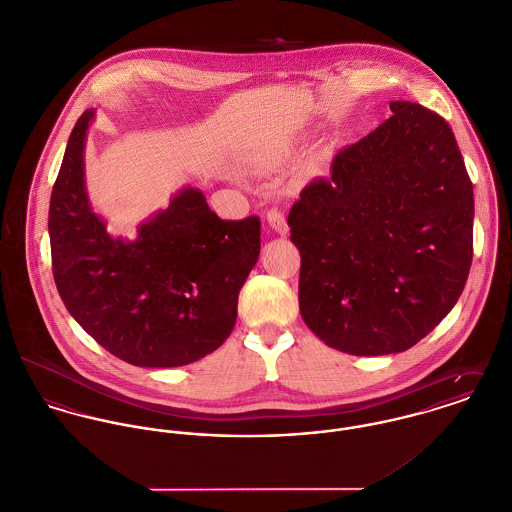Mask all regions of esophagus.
<instances>
[{
    "label": "esophagus",
    "instance_id": "1",
    "mask_svg": "<svg viewBox=\"0 0 512 512\" xmlns=\"http://www.w3.org/2000/svg\"><path fill=\"white\" fill-rule=\"evenodd\" d=\"M267 222H269V226H271V228L275 229V231H279V233H283V235L288 231L284 212L277 210V208H273V210H269V212H267Z\"/></svg>",
    "mask_w": 512,
    "mask_h": 512
}]
</instances>
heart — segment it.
Listing matches in <instances>:
<instances>
[{
    "mask_svg": "<svg viewBox=\"0 0 512 512\" xmlns=\"http://www.w3.org/2000/svg\"><path fill=\"white\" fill-rule=\"evenodd\" d=\"M294 151V143L290 139H275L271 143H267L259 155H257V161L261 167L265 169H275L279 165L286 163L290 159Z\"/></svg>",
    "mask_w": 512,
    "mask_h": 512,
    "instance_id": "obj_1",
    "label": "heart"
}]
</instances>
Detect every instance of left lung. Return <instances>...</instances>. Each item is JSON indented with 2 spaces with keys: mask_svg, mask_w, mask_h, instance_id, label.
I'll use <instances>...</instances> for the list:
<instances>
[{
  "mask_svg": "<svg viewBox=\"0 0 512 512\" xmlns=\"http://www.w3.org/2000/svg\"><path fill=\"white\" fill-rule=\"evenodd\" d=\"M340 151L288 214L306 326L349 355H389L454 308L473 257V184L446 119L412 102Z\"/></svg>",
  "mask_w": 512,
  "mask_h": 512,
  "instance_id": "1",
  "label": "left lung"
}]
</instances>
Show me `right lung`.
I'll return each instance as SVG.
<instances>
[{"label": "right lung", "instance_id": "1", "mask_svg": "<svg viewBox=\"0 0 512 512\" xmlns=\"http://www.w3.org/2000/svg\"><path fill=\"white\" fill-rule=\"evenodd\" d=\"M76 121L53 186V277L70 316L112 355L137 367H180L216 351L237 318V296L261 251V220L229 222L192 186L167 210L112 237L84 178L86 133Z\"/></svg>", "mask_w": 512, "mask_h": 512}]
</instances>
